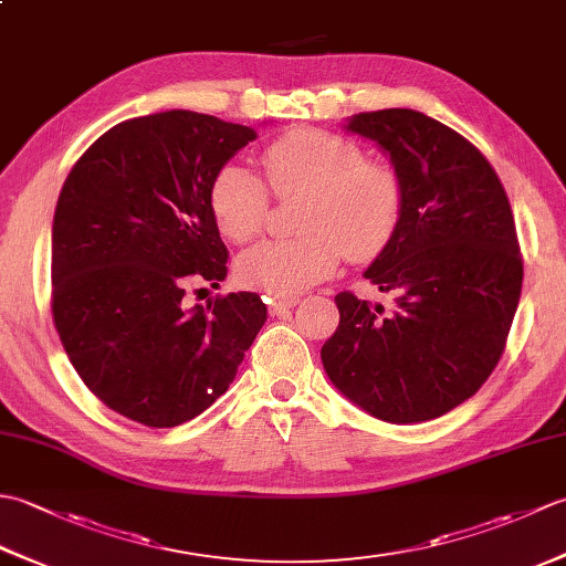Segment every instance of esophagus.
Wrapping results in <instances>:
<instances>
[{
	"label": "esophagus",
	"instance_id": "1",
	"mask_svg": "<svg viewBox=\"0 0 566 566\" xmlns=\"http://www.w3.org/2000/svg\"><path fill=\"white\" fill-rule=\"evenodd\" d=\"M268 304H270L268 306L270 308V316H282V314H286V311H292L298 304V298L296 296H286V298L272 296Z\"/></svg>",
	"mask_w": 566,
	"mask_h": 566
}]
</instances>
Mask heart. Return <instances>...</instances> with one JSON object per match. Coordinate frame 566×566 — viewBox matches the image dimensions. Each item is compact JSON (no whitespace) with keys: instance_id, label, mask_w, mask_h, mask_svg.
Segmentation results:
<instances>
[{"instance_id":"b5f03b06","label":"heart","mask_w":566,"mask_h":566,"mask_svg":"<svg viewBox=\"0 0 566 566\" xmlns=\"http://www.w3.org/2000/svg\"><path fill=\"white\" fill-rule=\"evenodd\" d=\"M262 167L280 199L304 195L296 238L264 240L238 260V280L272 296H296L328 276L343 258L371 260L389 245L401 219V179L389 165L365 160L355 140L318 128H294L270 143ZM211 211L235 243L255 238L270 191L243 165H226L211 185Z\"/></svg>"}]
</instances>
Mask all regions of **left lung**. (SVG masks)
Returning <instances> with one entry per match:
<instances>
[{
  "label": "left lung",
  "instance_id": "obj_1",
  "mask_svg": "<svg viewBox=\"0 0 566 566\" xmlns=\"http://www.w3.org/2000/svg\"><path fill=\"white\" fill-rule=\"evenodd\" d=\"M343 126L389 155L403 207L365 270L394 306L335 296L323 369L369 416L423 423L474 396L506 347L523 286L513 211L484 155L436 118L381 109Z\"/></svg>",
  "mask_w": 566,
  "mask_h": 566
}]
</instances>
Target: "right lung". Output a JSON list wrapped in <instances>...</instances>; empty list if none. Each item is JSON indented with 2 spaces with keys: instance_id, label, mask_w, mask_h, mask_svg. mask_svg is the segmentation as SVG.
I'll list each match as a JSON object with an SVG mask.
<instances>
[{
  "instance_id": "add662e5",
  "label": "right lung",
  "mask_w": 566,
  "mask_h": 566,
  "mask_svg": "<svg viewBox=\"0 0 566 566\" xmlns=\"http://www.w3.org/2000/svg\"><path fill=\"white\" fill-rule=\"evenodd\" d=\"M255 138L209 114L138 116L94 140L60 191L55 328L90 391L136 423L175 428L207 411L268 321L252 292L185 306L189 284L226 280L211 185Z\"/></svg>"
}]
</instances>
